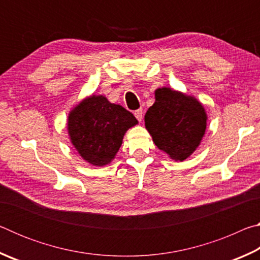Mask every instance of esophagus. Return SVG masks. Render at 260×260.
Listing matches in <instances>:
<instances>
[{"instance_id":"1","label":"esophagus","mask_w":260,"mask_h":260,"mask_svg":"<svg viewBox=\"0 0 260 260\" xmlns=\"http://www.w3.org/2000/svg\"><path fill=\"white\" fill-rule=\"evenodd\" d=\"M134 116L136 117V119H138L139 121H142V118H143V111H142V109L136 110V111L134 112Z\"/></svg>"}]
</instances>
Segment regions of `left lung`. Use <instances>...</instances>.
Segmentation results:
<instances>
[{
    "instance_id": "8db88e82",
    "label": "left lung",
    "mask_w": 260,
    "mask_h": 260,
    "mask_svg": "<svg viewBox=\"0 0 260 260\" xmlns=\"http://www.w3.org/2000/svg\"><path fill=\"white\" fill-rule=\"evenodd\" d=\"M144 116L146 128L158 149L182 161L200 146L206 129V113L199 101L170 88H158Z\"/></svg>"
}]
</instances>
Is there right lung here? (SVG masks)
Here are the masks:
<instances>
[{
  "label": "right lung",
  "mask_w": 260,
  "mask_h": 260,
  "mask_svg": "<svg viewBox=\"0 0 260 260\" xmlns=\"http://www.w3.org/2000/svg\"><path fill=\"white\" fill-rule=\"evenodd\" d=\"M138 124L133 113L104 96H90L69 114L72 144L83 159L95 166L111 161L119 150L126 131Z\"/></svg>",
  "instance_id": "obj_1"
}]
</instances>
